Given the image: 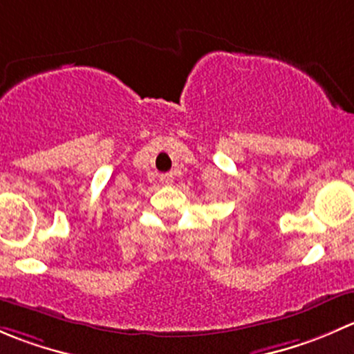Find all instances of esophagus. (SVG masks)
I'll return each mask as SVG.
<instances>
[{
    "mask_svg": "<svg viewBox=\"0 0 354 354\" xmlns=\"http://www.w3.org/2000/svg\"><path fill=\"white\" fill-rule=\"evenodd\" d=\"M173 180H174L173 173L160 174V183H162V185H171V183H173Z\"/></svg>",
    "mask_w": 354,
    "mask_h": 354,
    "instance_id": "34e87169",
    "label": "esophagus"
}]
</instances>
